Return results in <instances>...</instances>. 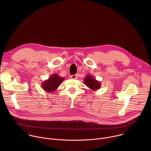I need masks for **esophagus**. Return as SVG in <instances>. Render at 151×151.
Instances as JSON below:
<instances>
[{
  "instance_id": "esophagus-1",
  "label": "esophagus",
  "mask_w": 151,
  "mask_h": 151,
  "mask_svg": "<svg viewBox=\"0 0 151 151\" xmlns=\"http://www.w3.org/2000/svg\"><path fill=\"white\" fill-rule=\"evenodd\" d=\"M78 78V75H71L70 76V78L73 79H76Z\"/></svg>"
}]
</instances>
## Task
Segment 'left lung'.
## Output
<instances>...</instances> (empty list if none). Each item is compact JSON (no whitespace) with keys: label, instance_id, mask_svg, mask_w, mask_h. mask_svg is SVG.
I'll list each match as a JSON object with an SVG mask.
<instances>
[{"label":"left lung","instance_id":"8db88e82","mask_svg":"<svg viewBox=\"0 0 151 151\" xmlns=\"http://www.w3.org/2000/svg\"><path fill=\"white\" fill-rule=\"evenodd\" d=\"M83 82L89 88L93 91L97 90L101 87V83L100 81L96 80L95 78H94V77H93L92 75L90 74L85 76Z\"/></svg>","mask_w":151,"mask_h":151}]
</instances>
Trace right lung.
Segmentation results:
<instances>
[{"label": "right lung", "instance_id": "right-lung-1", "mask_svg": "<svg viewBox=\"0 0 151 151\" xmlns=\"http://www.w3.org/2000/svg\"><path fill=\"white\" fill-rule=\"evenodd\" d=\"M64 79L57 73L52 74L47 80L42 82L41 87L45 91L48 93L54 92L60 85Z\"/></svg>", "mask_w": 151, "mask_h": 151}]
</instances>
